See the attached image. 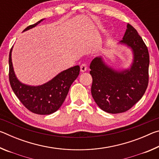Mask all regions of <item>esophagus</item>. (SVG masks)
Returning a JSON list of instances; mask_svg holds the SVG:
<instances>
[{"mask_svg": "<svg viewBox=\"0 0 159 159\" xmlns=\"http://www.w3.org/2000/svg\"><path fill=\"white\" fill-rule=\"evenodd\" d=\"M80 71L85 72L86 71V70H87V65H86L85 64H82L81 65H80Z\"/></svg>", "mask_w": 159, "mask_h": 159, "instance_id": "obj_1", "label": "esophagus"}]
</instances>
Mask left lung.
<instances>
[{"instance_id": "left-lung-1", "label": "left lung", "mask_w": 159, "mask_h": 159, "mask_svg": "<svg viewBox=\"0 0 159 159\" xmlns=\"http://www.w3.org/2000/svg\"><path fill=\"white\" fill-rule=\"evenodd\" d=\"M119 44L133 52L129 68L114 69L101 56L94 58L90 65L93 98L99 108L110 114L130 109L144 95L149 82L148 49L136 29L129 24Z\"/></svg>"}]
</instances>
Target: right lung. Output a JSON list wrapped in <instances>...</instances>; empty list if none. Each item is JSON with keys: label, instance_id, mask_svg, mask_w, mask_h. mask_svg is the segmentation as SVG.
Listing matches in <instances>:
<instances>
[{"label": "right lung", "instance_id": "1", "mask_svg": "<svg viewBox=\"0 0 159 159\" xmlns=\"http://www.w3.org/2000/svg\"><path fill=\"white\" fill-rule=\"evenodd\" d=\"M44 20L27 26L23 32L35 27ZM12 51V48L9 55V80L15 95L26 109L34 114L48 115L57 111L65 100L71 84L79 75L80 66L76 65L64 70L43 85L25 84L15 75Z\"/></svg>", "mask_w": 159, "mask_h": 159}]
</instances>
